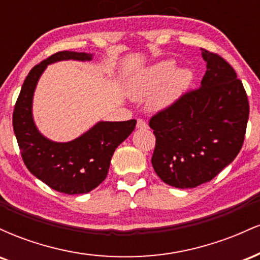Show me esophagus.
I'll list each match as a JSON object with an SVG mask.
<instances>
[{"mask_svg":"<svg viewBox=\"0 0 260 260\" xmlns=\"http://www.w3.org/2000/svg\"><path fill=\"white\" fill-rule=\"evenodd\" d=\"M137 128H138V129H147L148 128L147 122L143 120H138L137 121Z\"/></svg>","mask_w":260,"mask_h":260,"instance_id":"1","label":"esophagus"}]
</instances>
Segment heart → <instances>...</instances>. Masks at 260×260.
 I'll use <instances>...</instances> for the list:
<instances>
[{
	"label": "heart",
	"instance_id": "obj_1",
	"mask_svg": "<svg viewBox=\"0 0 260 260\" xmlns=\"http://www.w3.org/2000/svg\"><path fill=\"white\" fill-rule=\"evenodd\" d=\"M192 79L189 68L176 67L172 59H164L134 76L128 83L127 91L136 100L148 96L149 109L162 111L181 99Z\"/></svg>",
	"mask_w": 260,
	"mask_h": 260
}]
</instances>
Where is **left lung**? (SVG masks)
<instances>
[{
	"label": "left lung",
	"instance_id": "obj_1",
	"mask_svg": "<svg viewBox=\"0 0 260 260\" xmlns=\"http://www.w3.org/2000/svg\"><path fill=\"white\" fill-rule=\"evenodd\" d=\"M201 86L151 117V164L169 186L194 188L213 180L242 148L249 104L242 82L219 55L202 49Z\"/></svg>",
	"mask_w": 260,
	"mask_h": 260
}]
</instances>
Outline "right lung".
Wrapping results in <instances>:
<instances>
[{"label": "right lung", "instance_id": "add662e5", "mask_svg": "<svg viewBox=\"0 0 260 260\" xmlns=\"http://www.w3.org/2000/svg\"><path fill=\"white\" fill-rule=\"evenodd\" d=\"M91 61L86 52L61 51L35 66L23 83L14 106L13 131L26 169L52 189L84 194L106 178L116 148L136 128V120L99 121L71 142H53L38 129L32 117V98L41 74L59 61Z\"/></svg>", "mask_w": 260, "mask_h": 260}]
</instances>
